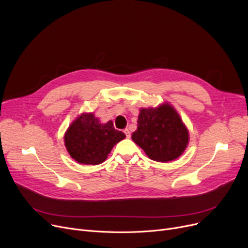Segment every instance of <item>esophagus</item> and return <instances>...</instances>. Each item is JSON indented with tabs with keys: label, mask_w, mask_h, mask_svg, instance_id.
<instances>
[{
	"label": "esophagus",
	"mask_w": 248,
	"mask_h": 248,
	"mask_svg": "<svg viewBox=\"0 0 248 248\" xmlns=\"http://www.w3.org/2000/svg\"><path fill=\"white\" fill-rule=\"evenodd\" d=\"M124 133L125 134V136H126V138H127V139H129V138H130V131H129V129L125 128V129L124 130Z\"/></svg>",
	"instance_id": "1"
}]
</instances>
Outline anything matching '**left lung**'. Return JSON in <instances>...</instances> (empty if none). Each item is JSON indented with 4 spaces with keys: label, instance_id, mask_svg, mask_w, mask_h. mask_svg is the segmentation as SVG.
Wrapping results in <instances>:
<instances>
[{
    "label": "left lung",
    "instance_id": "obj_1",
    "mask_svg": "<svg viewBox=\"0 0 248 248\" xmlns=\"http://www.w3.org/2000/svg\"><path fill=\"white\" fill-rule=\"evenodd\" d=\"M131 139L151 159L168 162L183 155L189 135L174 108L164 103L140 110L138 129Z\"/></svg>",
    "mask_w": 248,
    "mask_h": 248
}]
</instances>
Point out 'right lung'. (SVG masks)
<instances>
[{"mask_svg":"<svg viewBox=\"0 0 248 248\" xmlns=\"http://www.w3.org/2000/svg\"><path fill=\"white\" fill-rule=\"evenodd\" d=\"M125 135L113 127L111 121L102 124L93 112H84L71 124L64 134V145L70 155L82 164L104 162L112 147Z\"/></svg>","mask_w":248,"mask_h":248,"instance_id":"1","label":"right lung"}]
</instances>
